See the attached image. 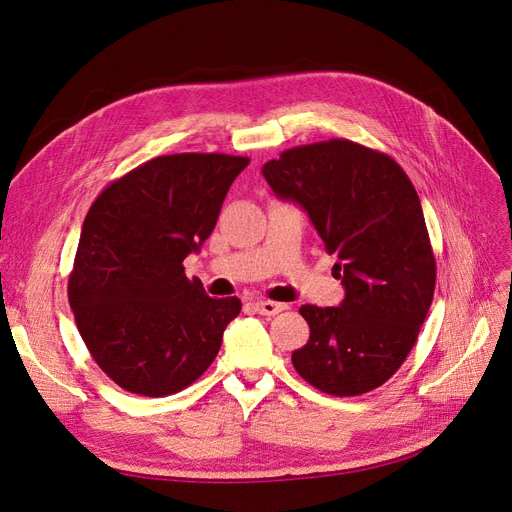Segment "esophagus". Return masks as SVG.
I'll return each mask as SVG.
<instances>
[{
	"mask_svg": "<svg viewBox=\"0 0 512 512\" xmlns=\"http://www.w3.org/2000/svg\"><path fill=\"white\" fill-rule=\"evenodd\" d=\"M254 309H256L260 315H269V317H271V315H277V313L288 309V304L273 302V300H256V302H254Z\"/></svg>",
	"mask_w": 512,
	"mask_h": 512,
	"instance_id": "34e87169",
	"label": "esophagus"
}]
</instances>
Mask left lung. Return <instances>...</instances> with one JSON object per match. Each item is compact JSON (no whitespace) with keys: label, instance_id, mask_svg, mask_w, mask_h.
<instances>
[{"label":"left lung","instance_id":"obj_1","mask_svg":"<svg viewBox=\"0 0 512 512\" xmlns=\"http://www.w3.org/2000/svg\"><path fill=\"white\" fill-rule=\"evenodd\" d=\"M262 174L309 214L344 285L340 306H300L311 336L292 353L296 372L334 397L374 391L414 349L435 294L412 180L393 157L346 138L283 151Z\"/></svg>","mask_w":512,"mask_h":512}]
</instances>
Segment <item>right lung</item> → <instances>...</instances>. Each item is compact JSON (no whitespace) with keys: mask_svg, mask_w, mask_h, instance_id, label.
Masks as SVG:
<instances>
[{"mask_svg":"<svg viewBox=\"0 0 512 512\" xmlns=\"http://www.w3.org/2000/svg\"><path fill=\"white\" fill-rule=\"evenodd\" d=\"M248 157L149 159L102 191L81 229L69 302L92 359L117 386L166 397L216 359L241 300L210 298L185 260L199 252Z\"/></svg>","mask_w":512,"mask_h":512,"instance_id":"add662e5","label":"right lung"}]
</instances>
